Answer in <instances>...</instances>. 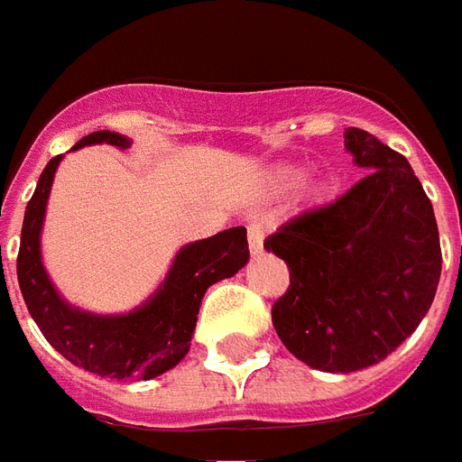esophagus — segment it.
Instances as JSON below:
<instances>
[{
  "instance_id": "1",
  "label": "esophagus",
  "mask_w": 462,
  "mask_h": 462,
  "mask_svg": "<svg viewBox=\"0 0 462 462\" xmlns=\"http://www.w3.org/2000/svg\"><path fill=\"white\" fill-rule=\"evenodd\" d=\"M248 248H251V254L258 256L261 251H263V226L261 224H248Z\"/></svg>"
}]
</instances>
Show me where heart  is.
Segmentation results:
<instances>
[{
  "instance_id": "1",
  "label": "heart",
  "mask_w": 462,
  "mask_h": 462,
  "mask_svg": "<svg viewBox=\"0 0 462 462\" xmlns=\"http://www.w3.org/2000/svg\"><path fill=\"white\" fill-rule=\"evenodd\" d=\"M306 176V169L303 166H291V163H281V166H273L271 171H268V181L271 186L276 189V191H286L291 186H296ZM328 191V181L323 179L316 184V194L323 196Z\"/></svg>"
}]
</instances>
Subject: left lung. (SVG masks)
Returning <instances> with one entry per match:
<instances>
[{
	"label": "left lung",
	"instance_id": "obj_1",
	"mask_svg": "<svg viewBox=\"0 0 462 462\" xmlns=\"http://www.w3.org/2000/svg\"><path fill=\"white\" fill-rule=\"evenodd\" d=\"M343 143L371 173L263 244L291 271L271 310L278 338L323 373L361 371L391 356L425 319L443 263L433 204L408 159L353 126Z\"/></svg>",
	"mask_w": 462,
	"mask_h": 462
}]
</instances>
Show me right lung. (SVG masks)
I'll list each match as a JSON object with an SVG mask.
<instances>
[{"instance_id": "add662e5", "label": "right lung", "mask_w": 462, "mask_h": 462, "mask_svg": "<svg viewBox=\"0 0 462 462\" xmlns=\"http://www.w3.org/2000/svg\"><path fill=\"white\" fill-rule=\"evenodd\" d=\"M91 143L129 149L132 139L116 132H94L74 143L71 152ZM61 159L64 156H54L47 163L24 211L16 256V278L24 303L54 351L74 365L101 378L152 381L184 361L206 289L231 278L248 263L246 228L234 226L179 248L159 289L126 313H94L71 306L51 283L42 261V228Z\"/></svg>"}]
</instances>
